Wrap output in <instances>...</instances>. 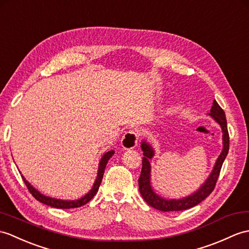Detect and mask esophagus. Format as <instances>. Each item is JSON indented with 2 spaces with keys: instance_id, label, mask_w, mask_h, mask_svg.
<instances>
[{
  "instance_id": "esophagus-1",
  "label": "esophagus",
  "mask_w": 249,
  "mask_h": 249,
  "mask_svg": "<svg viewBox=\"0 0 249 249\" xmlns=\"http://www.w3.org/2000/svg\"><path fill=\"white\" fill-rule=\"evenodd\" d=\"M139 141V134L135 130L126 131L121 140V144L124 149H131L137 146Z\"/></svg>"
}]
</instances>
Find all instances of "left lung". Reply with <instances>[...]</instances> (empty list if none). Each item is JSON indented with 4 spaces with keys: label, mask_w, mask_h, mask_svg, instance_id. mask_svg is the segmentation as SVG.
I'll return each instance as SVG.
<instances>
[{
    "label": "left lung",
    "mask_w": 249,
    "mask_h": 249,
    "mask_svg": "<svg viewBox=\"0 0 249 249\" xmlns=\"http://www.w3.org/2000/svg\"><path fill=\"white\" fill-rule=\"evenodd\" d=\"M209 115H211V117L219 124V126L222 127L224 145L223 151L221 155L218 156L210 176L208 177L203 186L196 191L195 193L187 196V197H183L181 199H165L154 192V190L151 186V162H149V160L154 157L155 152L153 147L149 145L145 140L142 141L141 148L143 151L144 157L142 159L141 175L139 177V191H140L143 199L145 200L149 206L155 208V209L163 212L187 210L201 203V201L206 197H208V196L212 193V191L214 190L223 162L229 151V134L227 129L226 115H225L224 110L216 103L215 100L213 101V105L211 107Z\"/></svg>",
    "instance_id": "obj_1"
}]
</instances>
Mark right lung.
Instances as JSON below:
<instances>
[{
    "label": "right lung",
    "instance_id": "add662e5",
    "mask_svg": "<svg viewBox=\"0 0 249 249\" xmlns=\"http://www.w3.org/2000/svg\"><path fill=\"white\" fill-rule=\"evenodd\" d=\"M113 154H114V151H109L103 156L101 161H100V165H98L97 177L95 179L93 187H92L90 192L87 193L84 197L76 199V200H62V199H57V198H53V197H49V196H45V195L40 193L38 190L35 189L24 177H23L22 175L21 176H22L23 181L25 182L28 191H30L31 194L37 200H39L40 203L51 206V207H54V208H58V209H71V208H78V207H82V206L86 205L87 203H89V201L93 198V196L96 194V192L98 191V188H100V184L102 182L106 164L108 162V160L112 157Z\"/></svg>",
    "mask_w": 249,
    "mask_h": 249
}]
</instances>
